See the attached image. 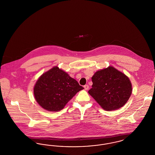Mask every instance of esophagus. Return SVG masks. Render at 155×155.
Masks as SVG:
<instances>
[{
    "mask_svg": "<svg viewBox=\"0 0 155 155\" xmlns=\"http://www.w3.org/2000/svg\"><path fill=\"white\" fill-rule=\"evenodd\" d=\"M84 88L85 89V90H88L89 89L88 85H85L84 86Z\"/></svg>",
    "mask_w": 155,
    "mask_h": 155,
    "instance_id": "esophagus-1",
    "label": "esophagus"
}]
</instances>
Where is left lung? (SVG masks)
<instances>
[{
  "label": "left lung",
  "mask_w": 155,
  "mask_h": 155,
  "mask_svg": "<svg viewBox=\"0 0 155 155\" xmlns=\"http://www.w3.org/2000/svg\"><path fill=\"white\" fill-rule=\"evenodd\" d=\"M92 81L89 94L105 110H114L123 107L132 94L129 78L113 67L96 71Z\"/></svg>",
  "instance_id": "1"
}]
</instances>
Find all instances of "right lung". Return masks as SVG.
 <instances>
[{"label": "right lung", "instance_id": "obj_1", "mask_svg": "<svg viewBox=\"0 0 155 155\" xmlns=\"http://www.w3.org/2000/svg\"><path fill=\"white\" fill-rule=\"evenodd\" d=\"M83 89L75 80L55 66L38 78L34 88V95L43 109L49 111H59Z\"/></svg>", "mask_w": 155, "mask_h": 155}]
</instances>
